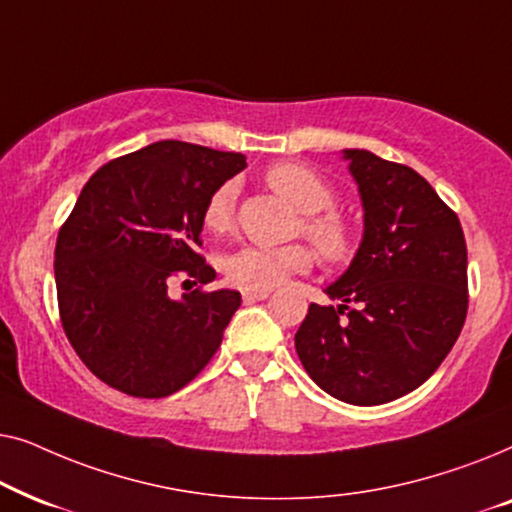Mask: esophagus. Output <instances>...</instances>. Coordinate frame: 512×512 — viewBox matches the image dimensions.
<instances>
[{
	"label": "esophagus",
	"mask_w": 512,
	"mask_h": 512,
	"mask_svg": "<svg viewBox=\"0 0 512 512\" xmlns=\"http://www.w3.org/2000/svg\"><path fill=\"white\" fill-rule=\"evenodd\" d=\"M270 296V289H247L242 291L244 303H256V300H265Z\"/></svg>",
	"instance_id": "esophagus-1"
}]
</instances>
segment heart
<instances>
[{"label": "heart", "instance_id": "b5f03b06", "mask_svg": "<svg viewBox=\"0 0 512 512\" xmlns=\"http://www.w3.org/2000/svg\"><path fill=\"white\" fill-rule=\"evenodd\" d=\"M265 181L272 191L282 195L293 207L307 214L303 228L310 240L328 261L338 263L352 254V230L347 221L335 212H324L333 205V188L328 181L303 163H277L268 167ZM237 202L235 181H223L209 195L202 209V223L212 233H226L233 226ZM312 251L305 244H286V247H249L235 249L223 258V272L230 282L242 289H272L289 275L312 268Z\"/></svg>", "mask_w": 512, "mask_h": 512}]
</instances>
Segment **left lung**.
I'll return each instance as SVG.
<instances>
[{"label": "left lung", "instance_id": "8db88e82", "mask_svg": "<svg viewBox=\"0 0 512 512\" xmlns=\"http://www.w3.org/2000/svg\"><path fill=\"white\" fill-rule=\"evenodd\" d=\"M363 207L349 268L296 333L307 375L352 405L410 394L450 354L468 310L466 240L457 214L408 165L345 149Z\"/></svg>", "mask_w": 512, "mask_h": 512}]
</instances>
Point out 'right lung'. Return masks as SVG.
Wrapping results in <instances>:
<instances>
[{"mask_svg": "<svg viewBox=\"0 0 512 512\" xmlns=\"http://www.w3.org/2000/svg\"><path fill=\"white\" fill-rule=\"evenodd\" d=\"M244 167L242 153L163 139L102 165L83 186L55 244V286L69 342L109 387L170 396L216 354L240 291L170 298L167 284L177 275L214 282L198 254L202 209Z\"/></svg>", "mask_w": 512, "mask_h": 512, "instance_id": "right-lung-1", "label": "right lung"}]
</instances>
